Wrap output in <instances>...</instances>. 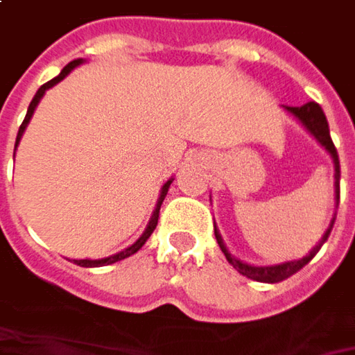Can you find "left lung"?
I'll return each mask as SVG.
<instances>
[{
  "label": "left lung",
  "mask_w": 355,
  "mask_h": 355,
  "mask_svg": "<svg viewBox=\"0 0 355 355\" xmlns=\"http://www.w3.org/2000/svg\"><path fill=\"white\" fill-rule=\"evenodd\" d=\"M282 108H284L291 116L296 118V120L304 126V130H306L308 134H310L316 142L320 144L322 148H324V150L330 154V157H332V162H334V193L336 205H338V201H340V159H338V152H336L334 142H332V138H330L328 120H326L324 112H322L320 104L306 103L304 106H282ZM334 219L336 217H332V221H330V225L326 229V233H324L320 241H318V245L308 252L306 257H302V259H298V261H284V263H279V265L257 266L249 265V263L237 259L235 254L229 252V249H227V245L223 243V237H221V233H219L217 227H215V239H217L221 251L225 254V259L229 261V265L233 266V268H237L243 277L259 280V282H280V280L293 277L294 272H298L302 266L308 265V263L314 259V254L320 251L322 245H324V243L328 241V237H330V231H332V227H334Z\"/></svg>",
  "instance_id": "1"
}]
</instances>
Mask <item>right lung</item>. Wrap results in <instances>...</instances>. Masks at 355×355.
Returning a JSON list of instances; mask_svg holds the SVG:
<instances>
[{
  "label": "right lung",
  "mask_w": 355,
  "mask_h": 355,
  "mask_svg": "<svg viewBox=\"0 0 355 355\" xmlns=\"http://www.w3.org/2000/svg\"><path fill=\"white\" fill-rule=\"evenodd\" d=\"M85 62V59H75V61H71L64 69H62L59 75L55 76V78H51L49 83H45L41 89L35 92L33 101H31V104H29V108H27V114H25V120H23V124L19 126V132H17V140H15V150H17V146H19L21 142V136H23V132H25V128H27V124H29V120H31V116H33L35 108H37V104L41 103V98L45 96V92H47L49 89H53L55 85H59L64 76L69 75L73 69H76L78 64H83ZM171 182H173V178H170L166 184L162 185V189H159V198H157V203L156 207H154V213H152V217H150V221H148V225H146V229H144V233L138 237V241L136 243H132L130 247H126V249H122L120 252H116V254H110V257H104V259H75V263L78 266H104V265H112V263H116V261H122V259H126V257H130V254H134V252H138L140 249L144 247V243L150 239V235L154 233V229H156L157 225V217H159V207H162V203H164V199H166V196H168V189H170Z\"/></svg>",
  "instance_id": "1"
}]
</instances>
